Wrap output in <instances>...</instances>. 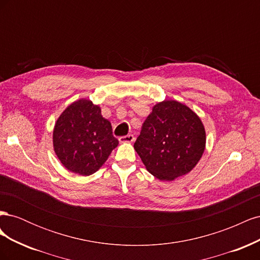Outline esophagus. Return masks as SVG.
Listing matches in <instances>:
<instances>
[{
    "mask_svg": "<svg viewBox=\"0 0 260 260\" xmlns=\"http://www.w3.org/2000/svg\"><path fill=\"white\" fill-rule=\"evenodd\" d=\"M120 142H133L135 141V136L133 135H127V136H123L119 138Z\"/></svg>",
    "mask_w": 260,
    "mask_h": 260,
    "instance_id": "1",
    "label": "esophagus"
}]
</instances>
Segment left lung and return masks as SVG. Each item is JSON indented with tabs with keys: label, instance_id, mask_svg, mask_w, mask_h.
I'll return each instance as SVG.
<instances>
[{
	"label": "left lung",
	"instance_id": "8db88e82",
	"mask_svg": "<svg viewBox=\"0 0 260 260\" xmlns=\"http://www.w3.org/2000/svg\"><path fill=\"white\" fill-rule=\"evenodd\" d=\"M205 143L198 115L177 101H164L145 119L135 148L149 174L171 181L195 167Z\"/></svg>",
	"mask_w": 260,
	"mask_h": 260
}]
</instances>
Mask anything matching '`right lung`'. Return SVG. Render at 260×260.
<instances>
[{
	"label": "right lung",
	"mask_w": 260,
	"mask_h": 260,
	"mask_svg": "<svg viewBox=\"0 0 260 260\" xmlns=\"http://www.w3.org/2000/svg\"><path fill=\"white\" fill-rule=\"evenodd\" d=\"M118 143L111 122L89 100L68 106L53 132L54 149L59 160L68 170L81 176L98 171Z\"/></svg>",
	"instance_id": "add662e5"
}]
</instances>
